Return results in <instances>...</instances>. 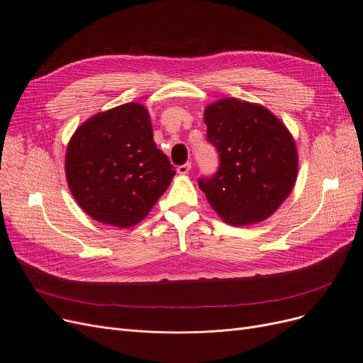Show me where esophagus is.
Returning <instances> with one entry per match:
<instances>
[{"label":"esophagus","mask_w":363,"mask_h":363,"mask_svg":"<svg viewBox=\"0 0 363 363\" xmlns=\"http://www.w3.org/2000/svg\"><path fill=\"white\" fill-rule=\"evenodd\" d=\"M191 168H192V164L191 162H186V164L177 167V172H179V174H187V172L191 171Z\"/></svg>","instance_id":"esophagus-1"}]
</instances>
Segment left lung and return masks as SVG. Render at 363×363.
<instances>
[{
    "label": "left lung",
    "mask_w": 363,
    "mask_h": 363,
    "mask_svg": "<svg viewBox=\"0 0 363 363\" xmlns=\"http://www.w3.org/2000/svg\"><path fill=\"white\" fill-rule=\"evenodd\" d=\"M203 121L220 164L198 184L216 213L235 226L272 216L297 179V149L286 127L266 108L238 99L213 103Z\"/></svg>",
    "instance_id": "1"
}]
</instances>
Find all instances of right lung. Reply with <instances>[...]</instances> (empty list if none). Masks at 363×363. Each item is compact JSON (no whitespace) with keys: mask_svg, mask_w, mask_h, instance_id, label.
Wrapping results in <instances>:
<instances>
[{"mask_svg":"<svg viewBox=\"0 0 363 363\" xmlns=\"http://www.w3.org/2000/svg\"><path fill=\"white\" fill-rule=\"evenodd\" d=\"M65 167L81 208L118 228L142 221L176 174L153 142L146 108L137 103L85 121L69 142Z\"/></svg>","mask_w":363,"mask_h":363,"instance_id":"1","label":"right lung"}]
</instances>
